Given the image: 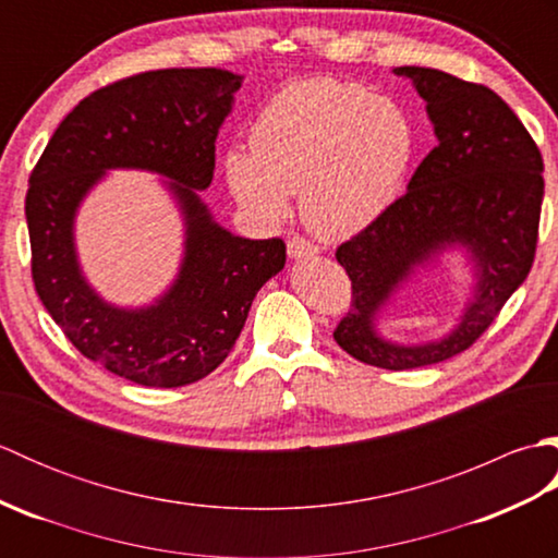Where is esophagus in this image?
I'll list each match as a JSON object with an SVG mask.
<instances>
[{
  "mask_svg": "<svg viewBox=\"0 0 558 558\" xmlns=\"http://www.w3.org/2000/svg\"><path fill=\"white\" fill-rule=\"evenodd\" d=\"M288 254L292 258H310V256L318 254V246L314 242H310V240H304V236L294 234V236H290V240H288Z\"/></svg>",
  "mask_w": 558,
  "mask_h": 558,
  "instance_id": "obj_1",
  "label": "esophagus"
}]
</instances>
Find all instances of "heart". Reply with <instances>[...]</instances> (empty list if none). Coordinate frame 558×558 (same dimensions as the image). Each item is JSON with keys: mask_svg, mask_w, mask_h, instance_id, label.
I'll list each match as a JSON object with an SVG mask.
<instances>
[{"mask_svg": "<svg viewBox=\"0 0 558 558\" xmlns=\"http://www.w3.org/2000/svg\"><path fill=\"white\" fill-rule=\"evenodd\" d=\"M252 153L230 150L225 177L240 204L280 220L300 192L302 218L345 240L393 206L417 136L398 102L362 83L310 78L270 98L252 124Z\"/></svg>", "mask_w": 558, "mask_h": 558, "instance_id": "b5f03b06", "label": "heart"}]
</instances>
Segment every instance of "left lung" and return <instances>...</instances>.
I'll list each match as a JSON object with an SVG mask.
<instances>
[{
    "instance_id": "8db88e82",
    "label": "left lung",
    "mask_w": 558,
    "mask_h": 558,
    "mask_svg": "<svg viewBox=\"0 0 558 558\" xmlns=\"http://www.w3.org/2000/svg\"><path fill=\"white\" fill-rule=\"evenodd\" d=\"M396 74L408 76L426 100L438 144L414 170L408 192L338 246L352 304L333 338L354 360L402 372L468 350L523 286L537 252L544 162L523 122L492 88L424 66H398ZM450 243L465 245L478 268L476 300L461 324L426 347L378 339L377 310L414 265Z\"/></svg>"
}]
</instances>
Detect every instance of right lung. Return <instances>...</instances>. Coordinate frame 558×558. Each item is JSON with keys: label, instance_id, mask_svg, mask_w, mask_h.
Wrapping results in <instances>:
<instances>
[{"label": "right lung", "instance_id": "add662e5", "mask_svg": "<svg viewBox=\"0 0 558 558\" xmlns=\"http://www.w3.org/2000/svg\"><path fill=\"white\" fill-rule=\"evenodd\" d=\"M242 76L222 69H158L83 98L57 126L31 172L26 220L33 286L83 357L148 388L194 384L240 338L256 292L286 266V242L222 230L195 189H208L216 138ZM114 167L170 175L187 225L175 286L144 311L102 303L73 248L80 198Z\"/></svg>", "mask_w": 558, "mask_h": 558}]
</instances>
